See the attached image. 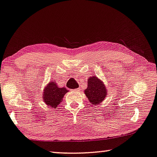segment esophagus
<instances>
[{"mask_svg": "<svg viewBox=\"0 0 157 157\" xmlns=\"http://www.w3.org/2000/svg\"><path fill=\"white\" fill-rule=\"evenodd\" d=\"M74 92H79V91H80V89L79 88H78V89H75V90H73Z\"/></svg>", "mask_w": 157, "mask_h": 157, "instance_id": "1", "label": "esophagus"}]
</instances>
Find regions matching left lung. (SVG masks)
I'll return each instance as SVG.
<instances>
[{
  "mask_svg": "<svg viewBox=\"0 0 157 157\" xmlns=\"http://www.w3.org/2000/svg\"><path fill=\"white\" fill-rule=\"evenodd\" d=\"M88 85L84 93L89 101L92 106H97L104 101V99L108 94L107 89L104 82L99 79L97 76L90 77L88 79Z\"/></svg>",
  "mask_w": 157,
  "mask_h": 157,
  "instance_id": "8db88e82",
  "label": "left lung"
}]
</instances>
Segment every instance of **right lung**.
<instances>
[{"mask_svg": "<svg viewBox=\"0 0 157 157\" xmlns=\"http://www.w3.org/2000/svg\"><path fill=\"white\" fill-rule=\"evenodd\" d=\"M68 90L65 87H59L56 82H49L44 87L43 92V100L44 103L50 108H56Z\"/></svg>", "mask_w": 157, "mask_h": 157, "instance_id": "1", "label": "right lung"}]
</instances>
